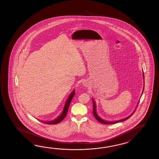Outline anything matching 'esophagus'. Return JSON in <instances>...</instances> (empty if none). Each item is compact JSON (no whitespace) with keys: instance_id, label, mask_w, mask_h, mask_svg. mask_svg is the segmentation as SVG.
Wrapping results in <instances>:
<instances>
[{"instance_id":"34e87169","label":"esophagus","mask_w":159,"mask_h":159,"mask_svg":"<svg viewBox=\"0 0 159 159\" xmlns=\"http://www.w3.org/2000/svg\"><path fill=\"white\" fill-rule=\"evenodd\" d=\"M83 84H84V86L87 87V86H88V85H89V82H88L87 81H84V82H83Z\"/></svg>"}]
</instances>
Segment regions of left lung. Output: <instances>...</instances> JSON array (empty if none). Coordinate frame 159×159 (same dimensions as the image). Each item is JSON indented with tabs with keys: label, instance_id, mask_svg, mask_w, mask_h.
<instances>
[{
	"label": "left lung",
	"instance_id": "obj_1",
	"mask_svg": "<svg viewBox=\"0 0 159 159\" xmlns=\"http://www.w3.org/2000/svg\"><path fill=\"white\" fill-rule=\"evenodd\" d=\"M143 78L144 79V73H143ZM143 91H144V89H143ZM93 115L94 116L95 118L96 119L98 122L101 123L102 124H104V125H112V124H115L116 123H118V122H123V121H125L126 120H127L131 116H132L134 113L135 112V111L133 113H132L131 115L129 116L128 117L125 118L123 119H120V120H116V121H114V122H108V121H106L105 120L101 118L98 114H97V112H96V104L95 103V101L93 100Z\"/></svg>",
	"mask_w": 159,
	"mask_h": 159
}]
</instances>
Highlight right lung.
Here are the masks:
<instances>
[{
    "instance_id": "right-lung-1",
    "label": "right lung",
    "mask_w": 159,
    "mask_h": 159,
    "mask_svg": "<svg viewBox=\"0 0 159 159\" xmlns=\"http://www.w3.org/2000/svg\"><path fill=\"white\" fill-rule=\"evenodd\" d=\"M75 94V90L73 91V92L71 93V94H70V95L69 96V98H68L67 101L65 103V105L63 111L62 112L61 115H60L58 117H57L56 119H54L53 120H52V121H49V122H43L44 123H46V124H48V125H56V124H58L60 122H61L65 118V117L67 115V112H68V108L69 107V105L70 103L71 102V99L72 98H73L74 95Z\"/></svg>"
}]
</instances>
